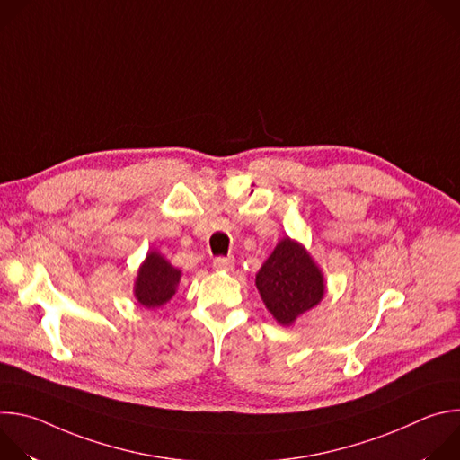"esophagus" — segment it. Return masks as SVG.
Wrapping results in <instances>:
<instances>
[{
  "label": "esophagus",
  "instance_id": "34e87169",
  "mask_svg": "<svg viewBox=\"0 0 460 460\" xmlns=\"http://www.w3.org/2000/svg\"><path fill=\"white\" fill-rule=\"evenodd\" d=\"M213 268L217 271H231L234 268V258L233 256H218L213 260Z\"/></svg>",
  "mask_w": 460,
  "mask_h": 460
}]
</instances>
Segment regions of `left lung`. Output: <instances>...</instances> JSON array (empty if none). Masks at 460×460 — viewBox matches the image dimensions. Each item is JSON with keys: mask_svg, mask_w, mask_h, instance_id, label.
<instances>
[{"mask_svg": "<svg viewBox=\"0 0 460 460\" xmlns=\"http://www.w3.org/2000/svg\"><path fill=\"white\" fill-rule=\"evenodd\" d=\"M256 289L273 318L291 325L300 314L318 305L325 282L304 245L284 238L256 273Z\"/></svg>", "mask_w": 460, "mask_h": 460, "instance_id": "8db88e82", "label": "left lung"}]
</instances>
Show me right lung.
<instances>
[{"label":"right lung","mask_w":460,"mask_h":460,"mask_svg":"<svg viewBox=\"0 0 460 460\" xmlns=\"http://www.w3.org/2000/svg\"><path fill=\"white\" fill-rule=\"evenodd\" d=\"M180 277V270L171 266V261H167L158 251H151L138 270L135 296L140 305L147 309L162 307L176 293Z\"/></svg>","instance_id":"right-lung-1"}]
</instances>
